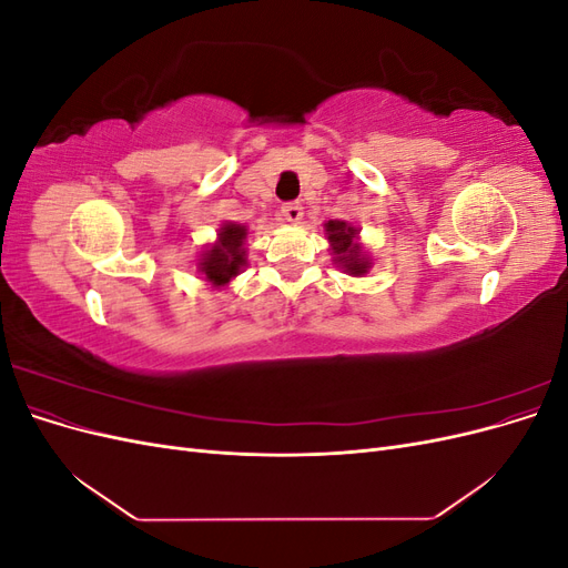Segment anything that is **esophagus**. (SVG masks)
Returning a JSON list of instances; mask_svg holds the SVG:
<instances>
[{"instance_id": "34e87169", "label": "esophagus", "mask_w": 568, "mask_h": 568, "mask_svg": "<svg viewBox=\"0 0 568 568\" xmlns=\"http://www.w3.org/2000/svg\"><path fill=\"white\" fill-rule=\"evenodd\" d=\"M282 215L286 222H291V225H296V222L303 220V205L298 201H291V203H284L282 205Z\"/></svg>"}]
</instances>
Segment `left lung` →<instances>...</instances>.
I'll return each instance as SVG.
<instances>
[{
  "mask_svg": "<svg viewBox=\"0 0 568 568\" xmlns=\"http://www.w3.org/2000/svg\"><path fill=\"white\" fill-rule=\"evenodd\" d=\"M324 234L334 255V265L351 277H365L372 267V255L359 244V227L346 220H329L324 222Z\"/></svg>",
  "mask_w": 568,
  "mask_h": 568,
  "instance_id": "obj_1",
  "label": "left lung"
}]
</instances>
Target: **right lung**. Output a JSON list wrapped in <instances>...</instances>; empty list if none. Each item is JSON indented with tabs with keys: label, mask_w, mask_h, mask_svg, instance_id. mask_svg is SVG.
<instances>
[{
	"label": "right lung",
	"mask_w": 568,
	"mask_h": 568,
	"mask_svg": "<svg viewBox=\"0 0 568 568\" xmlns=\"http://www.w3.org/2000/svg\"><path fill=\"white\" fill-rule=\"evenodd\" d=\"M246 225L222 222L215 242L205 246L199 255L196 272L213 288H225L239 272L246 267Z\"/></svg>",
	"instance_id": "1"
}]
</instances>
